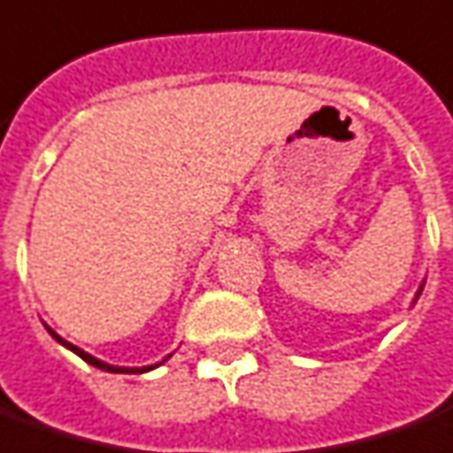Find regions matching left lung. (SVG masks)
I'll return each mask as SVG.
<instances>
[{"label":"left lung","instance_id":"left-lung-1","mask_svg":"<svg viewBox=\"0 0 453 453\" xmlns=\"http://www.w3.org/2000/svg\"><path fill=\"white\" fill-rule=\"evenodd\" d=\"M421 290H424V282H421V285H419V290H417V295H414V300H411V304H414V303H417V300H419Z\"/></svg>","mask_w":453,"mask_h":453}]
</instances>
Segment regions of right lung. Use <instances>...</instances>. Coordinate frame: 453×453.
<instances>
[{
  "label": "right lung",
  "mask_w": 453,
  "mask_h": 453,
  "mask_svg": "<svg viewBox=\"0 0 453 453\" xmlns=\"http://www.w3.org/2000/svg\"><path fill=\"white\" fill-rule=\"evenodd\" d=\"M44 327H46V325H44ZM46 330H49V334H51V337H54V340H57V342L61 344V347H66V349H72L73 355L81 357V359H84V362H88L91 367L104 369V372H113V374H143V372H150V369L161 367L163 362H168V359H171V355H168V357H165V359H161V362H156V365H149V367H116V365H109V362H101L98 357L88 355V352H84L81 347H76V344L66 342V340H64V337H58L57 332L51 330V327H46Z\"/></svg>",
  "instance_id": "1"
}]
</instances>
